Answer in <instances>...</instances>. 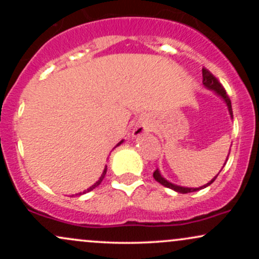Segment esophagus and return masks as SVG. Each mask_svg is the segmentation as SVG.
Here are the masks:
<instances>
[{
  "instance_id": "34e87169",
  "label": "esophagus",
  "mask_w": 259,
  "mask_h": 259,
  "mask_svg": "<svg viewBox=\"0 0 259 259\" xmlns=\"http://www.w3.org/2000/svg\"><path fill=\"white\" fill-rule=\"evenodd\" d=\"M145 132H146V129H145L144 126H139V127H136L135 130H134V135L140 136V135H142V134H144Z\"/></svg>"
}]
</instances>
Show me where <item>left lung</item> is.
I'll list each match as a JSON object with an SVG mask.
<instances>
[{"label": "left lung", "instance_id": "obj_1", "mask_svg": "<svg viewBox=\"0 0 259 259\" xmlns=\"http://www.w3.org/2000/svg\"><path fill=\"white\" fill-rule=\"evenodd\" d=\"M202 76H203V80H202V82H203L204 88L208 89V90L213 91V92H214V94L217 95V96H219L223 101H224L225 105H227V107H228L229 114H230V117L233 118V109H231V101H230V99H229V96L227 95V92H225L224 88H223L221 82L218 81V79H217L215 76L213 75V74L209 72V70L204 69V68H203V69H202ZM228 157H229V154H228ZM227 160H228V158H227ZM227 160H225V163H227ZM223 167H224V165H223ZM222 169H223V168H222ZM218 174H219V173H218ZM218 174H217L215 177L213 178V179L209 181V183L204 184V185L201 186V187H196V189H195V187H184V186H179V185H175V184L169 183V181H168L167 179H164V178L162 177V174H160L159 169H156V171H154V173H153V178H154V179H156L157 181H158L159 184H162L163 186L169 187V189L174 190V191H177V192H180V194H189V192H195V191H197V190L204 189V187L209 186L210 184H212L213 181L215 180V178L218 177Z\"/></svg>", "mask_w": 259, "mask_h": 259}]
</instances>
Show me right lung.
Returning <instances> with one entry per match:
<instances>
[{
    "instance_id": "add662e5",
    "label": "right lung",
    "mask_w": 259,
    "mask_h": 259,
    "mask_svg": "<svg viewBox=\"0 0 259 259\" xmlns=\"http://www.w3.org/2000/svg\"><path fill=\"white\" fill-rule=\"evenodd\" d=\"M123 142H124V140H121V141L120 142H118V144H117V146H115V147H118V146H119V145H121V144H123ZM114 147V148H115ZM106 173H107V165H106V167H105V169H103V173L102 174H101V177H100V179L99 180H97L96 181V183H95L94 184V185H92V186H90V187H89V189L88 190H85V191H82V192H79V194H76V196H80V195H84V194H86V192H90L91 191V190H94L95 189V187H97V186H99L100 185V184L101 183H102V180H103V178H105V175H106Z\"/></svg>"
}]
</instances>
